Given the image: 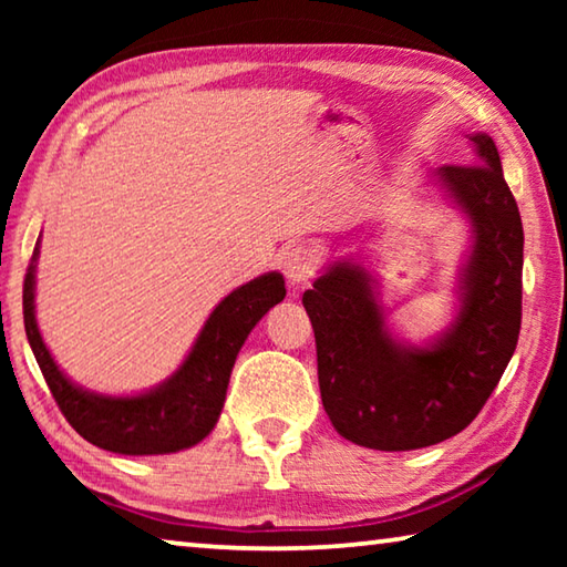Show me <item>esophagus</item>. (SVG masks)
<instances>
[{
  "instance_id": "34e87169",
  "label": "esophagus",
  "mask_w": 567,
  "mask_h": 567,
  "mask_svg": "<svg viewBox=\"0 0 567 567\" xmlns=\"http://www.w3.org/2000/svg\"><path fill=\"white\" fill-rule=\"evenodd\" d=\"M320 267V255L318 249L310 245H297L287 249L282 257V272L290 285H302L310 280V277L318 272Z\"/></svg>"
}]
</instances>
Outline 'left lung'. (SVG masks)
I'll list each match as a JSON object with an SVG mask.
<instances>
[{
	"instance_id": "8db88e82",
	"label": "left lung",
	"mask_w": 567,
	"mask_h": 567,
	"mask_svg": "<svg viewBox=\"0 0 567 567\" xmlns=\"http://www.w3.org/2000/svg\"><path fill=\"white\" fill-rule=\"evenodd\" d=\"M473 162L440 179L475 229L463 307L443 340L405 350L392 340L370 277L332 265L302 295L318 344L322 408L334 430L372 450H417L457 435L477 417L511 362L523 320V223L487 134Z\"/></svg>"
}]
</instances>
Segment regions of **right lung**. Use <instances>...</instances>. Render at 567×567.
Here are the masks:
<instances>
[{
  "label": "right lung",
  "instance_id": "add662e5",
  "mask_svg": "<svg viewBox=\"0 0 567 567\" xmlns=\"http://www.w3.org/2000/svg\"><path fill=\"white\" fill-rule=\"evenodd\" d=\"M37 243L24 275L22 310L27 340L52 398L66 422L87 443L120 455H165L197 445L217 425L225 405L229 372L249 330L262 315L285 300L282 275L257 277L227 295L209 315L195 348L165 385L137 398H102L84 392L56 368L34 320Z\"/></svg>",
  "mask_w": 567,
  "mask_h": 567
}]
</instances>
